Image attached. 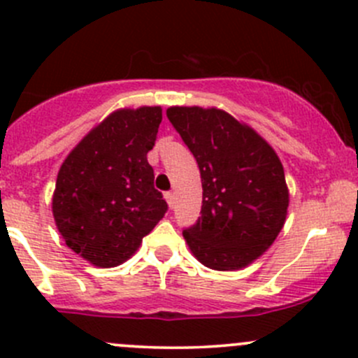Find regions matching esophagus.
Returning <instances> with one entry per match:
<instances>
[{"mask_svg": "<svg viewBox=\"0 0 358 358\" xmlns=\"http://www.w3.org/2000/svg\"><path fill=\"white\" fill-rule=\"evenodd\" d=\"M164 197H166V201H168L169 208H173V206H175V194H173V192H166Z\"/></svg>", "mask_w": 358, "mask_h": 358, "instance_id": "esophagus-1", "label": "esophagus"}]
</instances>
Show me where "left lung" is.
<instances>
[{
    "mask_svg": "<svg viewBox=\"0 0 358 358\" xmlns=\"http://www.w3.org/2000/svg\"><path fill=\"white\" fill-rule=\"evenodd\" d=\"M166 115L196 157L202 208L183 230L189 249L213 270L258 259L282 230L289 206L282 162L251 126L209 107H169Z\"/></svg>",
    "mask_w": 358,
    "mask_h": 358,
    "instance_id": "left-lung-1",
    "label": "left lung"
}]
</instances>
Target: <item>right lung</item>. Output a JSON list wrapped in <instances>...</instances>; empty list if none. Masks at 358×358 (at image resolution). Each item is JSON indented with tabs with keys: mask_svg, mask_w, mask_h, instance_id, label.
<instances>
[{
	"mask_svg": "<svg viewBox=\"0 0 358 358\" xmlns=\"http://www.w3.org/2000/svg\"><path fill=\"white\" fill-rule=\"evenodd\" d=\"M161 121L159 106L114 110L60 166L53 218L67 248L92 265L131 258L168 209L147 161Z\"/></svg>",
	"mask_w": 358,
	"mask_h": 358,
	"instance_id": "1",
	"label": "right lung"
}]
</instances>
